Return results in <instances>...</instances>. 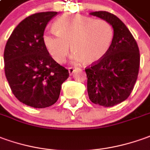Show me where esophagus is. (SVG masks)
Masks as SVG:
<instances>
[{"instance_id": "esophagus-1", "label": "esophagus", "mask_w": 150, "mask_h": 150, "mask_svg": "<svg viewBox=\"0 0 150 150\" xmlns=\"http://www.w3.org/2000/svg\"><path fill=\"white\" fill-rule=\"evenodd\" d=\"M75 72V69H73V68H69V75H72L73 73Z\"/></svg>"}]
</instances>
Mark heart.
<instances>
[{
    "instance_id": "b5f03b06",
    "label": "heart",
    "mask_w": 150,
    "mask_h": 150,
    "mask_svg": "<svg viewBox=\"0 0 150 150\" xmlns=\"http://www.w3.org/2000/svg\"><path fill=\"white\" fill-rule=\"evenodd\" d=\"M56 33L43 36V43L50 56L59 64L65 61L71 49L72 61L93 64L107 54L113 41V28L104 19L81 14H65L54 24Z\"/></svg>"
}]
</instances>
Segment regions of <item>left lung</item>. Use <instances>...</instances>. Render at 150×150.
<instances>
[{
    "label": "left lung",
    "instance_id": "8db88e82",
    "mask_svg": "<svg viewBox=\"0 0 150 150\" xmlns=\"http://www.w3.org/2000/svg\"><path fill=\"white\" fill-rule=\"evenodd\" d=\"M90 14L108 21L114 34L107 54L85 69L88 96L96 105L112 107L127 100L134 88L140 68L139 48L131 32L116 15L106 11Z\"/></svg>",
    "mask_w": 150,
    "mask_h": 150
}]
</instances>
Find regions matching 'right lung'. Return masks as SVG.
Listing matches in <instances>:
<instances>
[{
  "label": "right lung",
  "mask_w": 150,
  "mask_h": 150,
  "mask_svg": "<svg viewBox=\"0 0 150 150\" xmlns=\"http://www.w3.org/2000/svg\"><path fill=\"white\" fill-rule=\"evenodd\" d=\"M58 12L30 15L14 29L4 51L5 73L14 96L37 108L58 100L69 71L54 60L43 43L47 23Z\"/></svg>",
  "instance_id": "add662e5"
}]
</instances>
